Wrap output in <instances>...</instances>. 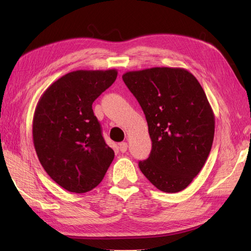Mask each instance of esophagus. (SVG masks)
<instances>
[{"mask_svg":"<svg viewBox=\"0 0 251 251\" xmlns=\"http://www.w3.org/2000/svg\"><path fill=\"white\" fill-rule=\"evenodd\" d=\"M119 148H120V151L121 152H123V153L126 152L127 151V143L126 142H121Z\"/></svg>","mask_w":251,"mask_h":251,"instance_id":"obj_1","label":"esophagus"}]
</instances>
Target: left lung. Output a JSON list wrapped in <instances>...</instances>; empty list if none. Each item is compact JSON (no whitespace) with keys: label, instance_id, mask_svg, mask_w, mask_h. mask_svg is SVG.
Segmentation results:
<instances>
[{"label":"left lung","instance_id":"obj_1","mask_svg":"<svg viewBox=\"0 0 251 251\" xmlns=\"http://www.w3.org/2000/svg\"><path fill=\"white\" fill-rule=\"evenodd\" d=\"M146 115L152 150L139 168L166 193L184 190L209 155L215 115L204 89L182 68L156 67L123 74Z\"/></svg>","mask_w":251,"mask_h":251}]
</instances>
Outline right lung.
<instances>
[{"mask_svg":"<svg viewBox=\"0 0 251 251\" xmlns=\"http://www.w3.org/2000/svg\"><path fill=\"white\" fill-rule=\"evenodd\" d=\"M112 70H77L58 78L36 104L32 135L39 161L61 188L85 193L102 181L114 158L93 102L114 83Z\"/></svg>","mask_w":251,"mask_h":251,"instance_id":"right-lung-1","label":"right lung"}]
</instances>
